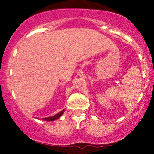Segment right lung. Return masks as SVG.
Here are the masks:
<instances>
[{
	"mask_svg": "<svg viewBox=\"0 0 154 154\" xmlns=\"http://www.w3.org/2000/svg\"><path fill=\"white\" fill-rule=\"evenodd\" d=\"M65 112V110H63V111H61L60 112H59L58 114L55 115V116H51V117H48V118H44V119H42V120L46 121V122H52V121H54V120H56V119H59V118H60V116L63 114V112Z\"/></svg>",
	"mask_w": 154,
	"mask_h": 154,
	"instance_id": "right-lung-1",
	"label": "right lung"
}]
</instances>
